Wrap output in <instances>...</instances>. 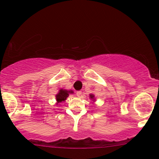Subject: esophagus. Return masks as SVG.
<instances>
[{
	"label": "esophagus",
	"instance_id": "1",
	"mask_svg": "<svg viewBox=\"0 0 159 159\" xmlns=\"http://www.w3.org/2000/svg\"><path fill=\"white\" fill-rule=\"evenodd\" d=\"M81 93H82L81 91H77L76 92V95H77L78 97H81Z\"/></svg>",
	"mask_w": 159,
	"mask_h": 159
}]
</instances>
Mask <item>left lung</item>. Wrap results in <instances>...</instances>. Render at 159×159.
<instances>
[{
    "mask_svg": "<svg viewBox=\"0 0 159 159\" xmlns=\"http://www.w3.org/2000/svg\"><path fill=\"white\" fill-rule=\"evenodd\" d=\"M89 98H90V99H91L93 102H94V101H95V100H95V97H94V94H89Z\"/></svg>",
    "mask_w": 159,
    "mask_h": 159,
    "instance_id": "left-lung-1",
    "label": "left lung"
}]
</instances>
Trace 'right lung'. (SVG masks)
Returning a JSON list of instances; mask_svg holds the SVG:
<instances>
[{
    "instance_id": "add662e5",
    "label": "right lung",
    "mask_w": 159,
    "mask_h": 159,
    "mask_svg": "<svg viewBox=\"0 0 159 159\" xmlns=\"http://www.w3.org/2000/svg\"><path fill=\"white\" fill-rule=\"evenodd\" d=\"M73 90H67L61 89H59V92L56 94V105L62 103V102L65 101L66 99L68 98L70 94L73 93Z\"/></svg>"
}]
</instances>
